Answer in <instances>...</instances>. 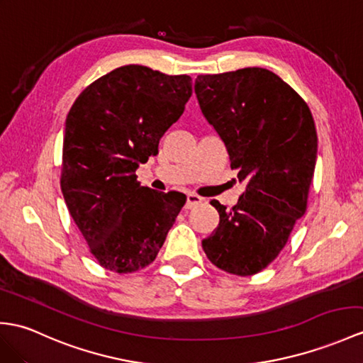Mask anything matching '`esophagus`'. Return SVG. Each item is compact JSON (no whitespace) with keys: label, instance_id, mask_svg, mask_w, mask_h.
<instances>
[{"label":"esophagus","instance_id":"obj_1","mask_svg":"<svg viewBox=\"0 0 363 363\" xmlns=\"http://www.w3.org/2000/svg\"><path fill=\"white\" fill-rule=\"evenodd\" d=\"M201 202H202V198H199L198 195H193V193H189V195H187V202H185L184 208L189 210V208H191V207H195V206L201 204Z\"/></svg>","mask_w":363,"mask_h":363}]
</instances>
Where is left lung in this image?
<instances>
[{
  "label": "left lung",
  "mask_w": 363,
  "mask_h": 363,
  "mask_svg": "<svg viewBox=\"0 0 363 363\" xmlns=\"http://www.w3.org/2000/svg\"><path fill=\"white\" fill-rule=\"evenodd\" d=\"M195 92L230 167L246 182L230 210L210 201L220 224L202 240V249L225 272L258 274L278 257L306 212L317 159L313 114L288 83L263 67L198 75Z\"/></svg>",
  "instance_id": "left-lung-1"
}]
</instances>
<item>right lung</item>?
<instances>
[{"label": "right lung", "instance_id": "right-lung-1", "mask_svg": "<svg viewBox=\"0 0 363 363\" xmlns=\"http://www.w3.org/2000/svg\"><path fill=\"white\" fill-rule=\"evenodd\" d=\"M191 96L189 75L126 65L92 82L66 117L62 193L89 252L117 274L155 261L185 204L178 191L142 187L136 170Z\"/></svg>", "mask_w": 363, "mask_h": 363}]
</instances>
